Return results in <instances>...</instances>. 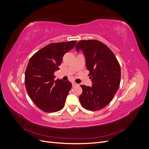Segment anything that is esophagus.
<instances>
[{
  "label": "esophagus",
  "mask_w": 149,
  "mask_h": 149,
  "mask_svg": "<svg viewBox=\"0 0 149 149\" xmlns=\"http://www.w3.org/2000/svg\"><path fill=\"white\" fill-rule=\"evenodd\" d=\"M76 85H78L77 83H76L74 82H72V86H76Z\"/></svg>",
  "instance_id": "1"
}]
</instances>
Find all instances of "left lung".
Instances as JSON below:
<instances>
[{"instance_id":"left-lung-1","label":"left lung","mask_w":149,"mask_h":149,"mask_svg":"<svg viewBox=\"0 0 149 149\" xmlns=\"http://www.w3.org/2000/svg\"><path fill=\"white\" fill-rule=\"evenodd\" d=\"M76 49L83 52L93 83L91 87L81 86V104L89 111L101 109L111 101L119 89L120 65L110 48L98 40H81Z\"/></svg>"}]
</instances>
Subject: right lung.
Returning a JSON list of instances; mask_svg holds the SVG:
<instances>
[{
	"label": "right lung",
	"mask_w": 149,
	"mask_h": 149,
	"mask_svg": "<svg viewBox=\"0 0 149 149\" xmlns=\"http://www.w3.org/2000/svg\"><path fill=\"white\" fill-rule=\"evenodd\" d=\"M76 43V41L52 43L30 58L25 73L26 89L35 105L44 112H57L65 106L72 84L69 81H55L54 73L60 69L63 56Z\"/></svg>",
	"instance_id": "right-lung-1"
}]
</instances>
